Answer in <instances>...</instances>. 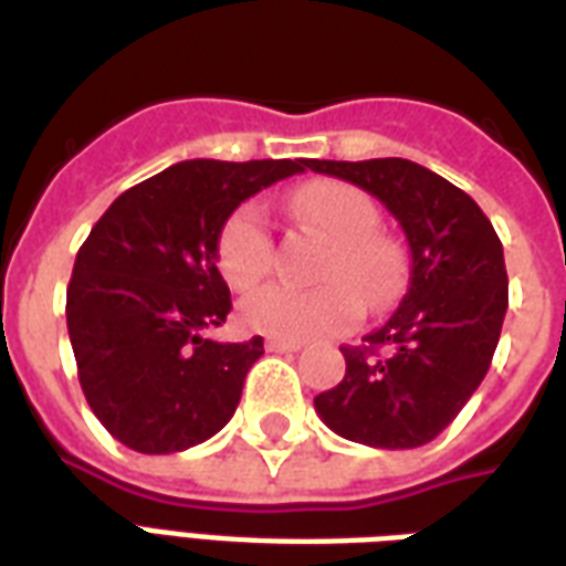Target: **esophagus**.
<instances>
[{"label": "esophagus", "mask_w": 566, "mask_h": 566, "mask_svg": "<svg viewBox=\"0 0 566 566\" xmlns=\"http://www.w3.org/2000/svg\"><path fill=\"white\" fill-rule=\"evenodd\" d=\"M264 347L271 350V354H295V350H302V340H292V338H264Z\"/></svg>", "instance_id": "34e87169"}]
</instances>
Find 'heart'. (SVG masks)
I'll use <instances>...</instances> for the list:
<instances>
[{"instance_id":"1","label":"heart","mask_w":566,"mask_h":566,"mask_svg":"<svg viewBox=\"0 0 566 566\" xmlns=\"http://www.w3.org/2000/svg\"><path fill=\"white\" fill-rule=\"evenodd\" d=\"M292 212L304 226L335 240L323 264L326 283L298 290L290 283H268L240 304L243 323L264 335L307 340L338 335L363 314V298L380 302L392 286V252L375 234L378 210L363 188L338 179H314L292 195ZM216 264L231 290H250L274 264V234L259 203H240L219 228Z\"/></svg>"}]
</instances>
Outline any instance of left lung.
<instances>
[{"label": "left lung", "instance_id": "left-lung-1", "mask_svg": "<svg viewBox=\"0 0 566 566\" xmlns=\"http://www.w3.org/2000/svg\"><path fill=\"white\" fill-rule=\"evenodd\" d=\"M307 167L375 195L411 250L402 302L363 347H340L347 375L316 396V415L350 442L420 448L460 415L491 368L509 307L503 243L467 191L415 161Z\"/></svg>", "mask_w": 566, "mask_h": 566}]
</instances>
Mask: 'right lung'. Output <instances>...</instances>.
I'll return each mask as SVG.
<instances>
[{
  "instance_id": "add662e5",
  "label": "right lung",
  "mask_w": 566,
  "mask_h": 566,
  "mask_svg": "<svg viewBox=\"0 0 566 566\" xmlns=\"http://www.w3.org/2000/svg\"><path fill=\"white\" fill-rule=\"evenodd\" d=\"M307 164H174L118 195L91 228L66 290V326L84 399L118 442L176 454L231 420L264 344L207 338L231 311L216 268L219 228Z\"/></svg>"
}]
</instances>
